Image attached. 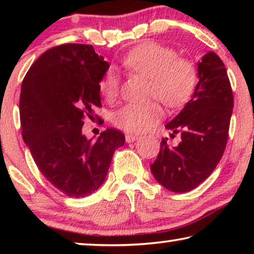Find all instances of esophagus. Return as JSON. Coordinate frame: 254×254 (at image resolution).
Returning <instances> with one entry per match:
<instances>
[{
	"instance_id": "esophagus-1",
	"label": "esophagus",
	"mask_w": 254,
	"mask_h": 254,
	"mask_svg": "<svg viewBox=\"0 0 254 254\" xmlns=\"http://www.w3.org/2000/svg\"><path fill=\"white\" fill-rule=\"evenodd\" d=\"M137 138H138L137 135H133V134H127L126 135V142H128V143L136 141Z\"/></svg>"
}]
</instances>
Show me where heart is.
I'll return each mask as SVG.
<instances>
[{
  "label": "heart",
  "instance_id": "heart-1",
  "mask_svg": "<svg viewBox=\"0 0 254 254\" xmlns=\"http://www.w3.org/2000/svg\"><path fill=\"white\" fill-rule=\"evenodd\" d=\"M126 69L150 79V97L157 98L169 109L183 106L195 90L197 72L190 59L179 58L171 48L148 41L128 52L121 60ZM99 90L107 100L116 99L119 92V75L109 69L99 82ZM163 117L157 103L126 104L113 114V123L128 133H143L154 127Z\"/></svg>",
  "mask_w": 254,
  "mask_h": 254
}]
</instances>
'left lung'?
Instances as JSON below:
<instances>
[{
	"label": "left lung",
	"mask_w": 254,
	"mask_h": 254,
	"mask_svg": "<svg viewBox=\"0 0 254 254\" xmlns=\"http://www.w3.org/2000/svg\"><path fill=\"white\" fill-rule=\"evenodd\" d=\"M197 82L192 98L166 128L182 141L170 147L163 138L150 165L156 180L172 192L195 189L220 163L228 142L234 95L223 61L208 52L197 64Z\"/></svg>",
	"instance_id": "1"
}]
</instances>
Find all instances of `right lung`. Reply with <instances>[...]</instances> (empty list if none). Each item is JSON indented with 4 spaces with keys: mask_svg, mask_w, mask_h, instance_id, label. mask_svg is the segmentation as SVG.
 Returning a JSON list of instances; mask_svg holds the SVG:
<instances>
[{
    "mask_svg": "<svg viewBox=\"0 0 254 254\" xmlns=\"http://www.w3.org/2000/svg\"><path fill=\"white\" fill-rule=\"evenodd\" d=\"M109 68L91 45L64 44L40 55L22 83L23 140L39 171L67 196L84 197L100 187L125 135L107 128L98 140L82 134L84 119L100 104L99 82Z\"/></svg>",
    "mask_w": 254,
    "mask_h": 254,
    "instance_id": "add662e5",
    "label": "right lung"
}]
</instances>
